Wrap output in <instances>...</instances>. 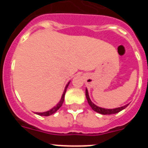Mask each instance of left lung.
<instances>
[{
	"label": "left lung",
	"mask_w": 148,
	"mask_h": 148,
	"mask_svg": "<svg viewBox=\"0 0 148 148\" xmlns=\"http://www.w3.org/2000/svg\"><path fill=\"white\" fill-rule=\"evenodd\" d=\"M86 97H87V101H88V104H90V107L92 108V109L94 111H95V112H97V113H101V114H103V115L115 114V113H119V112L121 111L122 110L125 109V108H126L128 106V104H127V105L123 106V107H121V108H115V109H104V108H99V107H98V106H96L95 104H94L91 101L90 97H89L88 91H87V89H86Z\"/></svg>",
	"instance_id": "obj_1"
}]
</instances>
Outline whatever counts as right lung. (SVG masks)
I'll use <instances>...</instances> for the list:
<instances>
[{
	"label": "right lung",
	"instance_id": "right-lung-1",
	"mask_svg": "<svg viewBox=\"0 0 148 148\" xmlns=\"http://www.w3.org/2000/svg\"><path fill=\"white\" fill-rule=\"evenodd\" d=\"M69 84H70V82L66 84V87H65V90H64V93H63L62 95V97H61V101H59V103H58L57 105L56 106V107H54V108H53V109H51L49 111H47V112H44V113H36V114L38 115H40V116H51V115H53V113H55L56 112V111L58 110V109H59L60 108H61V106H62L63 103H64V95H65V92H66V88H67L68 85H69Z\"/></svg>",
	"mask_w": 148,
	"mask_h": 148
}]
</instances>
